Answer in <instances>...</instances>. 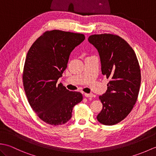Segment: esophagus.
Segmentation results:
<instances>
[{"mask_svg": "<svg viewBox=\"0 0 156 156\" xmlns=\"http://www.w3.org/2000/svg\"><path fill=\"white\" fill-rule=\"evenodd\" d=\"M84 96H85L86 97H87V98H92V97H94V95L92 94V93H89V94L84 93Z\"/></svg>", "mask_w": 156, "mask_h": 156, "instance_id": "esophagus-1", "label": "esophagus"}]
</instances>
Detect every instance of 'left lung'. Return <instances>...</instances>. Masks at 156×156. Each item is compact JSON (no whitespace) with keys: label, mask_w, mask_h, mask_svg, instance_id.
<instances>
[{"label":"left lung","mask_w":156,"mask_h":156,"mask_svg":"<svg viewBox=\"0 0 156 156\" xmlns=\"http://www.w3.org/2000/svg\"><path fill=\"white\" fill-rule=\"evenodd\" d=\"M88 41L98 52L102 74L110 80L107 91L99 97L103 106L97 119L102 124L113 125L127 117L137 101L140 65L133 49L118 35H92Z\"/></svg>","instance_id":"obj_1"}]
</instances>
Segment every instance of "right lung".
<instances>
[{
  "label": "right lung",
  "mask_w": 156,
  "mask_h": 156,
  "mask_svg": "<svg viewBox=\"0 0 156 156\" xmlns=\"http://www.w3.org/2000/svg\"><path fill=\"white\" fill-rule=\"evenodd\" d=\"M85 39L83 34L53 30L41 35L29 49L23 74L29 103L46 123L59 125L72 117L80 102V92L69 91L58 80L67 67L69 55Z\"/></svg>",
  "instance_id": "1"
}]
</instances>
